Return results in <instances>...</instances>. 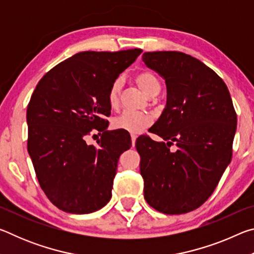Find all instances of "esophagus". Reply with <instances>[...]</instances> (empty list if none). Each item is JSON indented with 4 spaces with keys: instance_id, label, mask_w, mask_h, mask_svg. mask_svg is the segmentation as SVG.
<instances>
[{
    "instance_id": "34e87169",
    "label": "esophagus",
    "mask_w": 254,
    "mask_h": 254,
    "mask_svg": "<svg viewBox=\"0 0 254 254\" xmlns=\"http://www.w3.org/2000/svg\"><path fill=\"white\" fill-rule=\"evenodd\" d=\"M131 140H132V147L135 145V140H136V135L135 134H131Z\"/></svg>"
}]
</instances>
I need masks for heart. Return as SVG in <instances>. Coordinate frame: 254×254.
<instances>
[{
    "label": "heart",
    "instance_id": "heart-1",
    "mask_svg": "<svg viewBox=\"0 0 254 254\" xmlns=\"http://www.w3.org/2000/svg\"><path fill=\"white\" fill-rule=\"evenodd\" d=\"M134 80L141 91L148 96L157 89H160V84H159L157 76L151 70L139 71L135 74ZM120 91H121V81L117 79L111 84L109 93H107V101H109L111 109H118ZM150 123H151L150 115L139 113V112L126 111L112 121V126L114 128H119V130H124L130 133H139L143 131L145 127H148Z\"/></svg>",
    "mask_w": 254,
    "mask_h": 254
}]
</instances>
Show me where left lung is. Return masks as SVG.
I'll return each mask as SVG.
<instances>
[{
  "instance_id": "obj_1",
  "label": "left lung",
  "mask_w": 254,
  "mask_h": 254,
  "mask_svg": "<svg viewBox=\"0 0 254 254\" xmlns=\"http://www.w3.org/2000/svg\"><path fill=\"white\" fill-rule=\"evenodd\" d=\"M143 63L166 81L167 103L150 132L136 139L144 198L165 214H184L213 194L232 159L236 113L216 72L179 51L144 53ZM176 145L175 149H170Z\"/></svg>"
}]
</instances>
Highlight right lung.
Wrapping results in <instances>:
<instances>
[{
	"mask_svg": "<svg viewBox=\"0 0 254 254\" xmlns=\"http://www.w3.org/2000/svg\"><path fill=\"white\" fill-rule=\"evenodd\" d=\"M141 53L76 54L47 72L30 98L28 152L42 190L64 212L93 213L111 199L119 158L131 148V136L106 130L107 93ZM93 128L102 133L96 146L85 142Z\"/></svg>",
	"mask_w": 254,
	"mask_h": 254,
	"instance_id": "right-lung-1",
	"label": "right lung"
}]
</instances>
